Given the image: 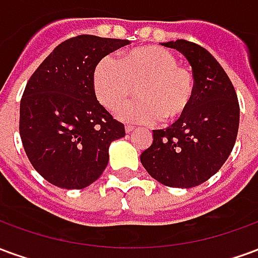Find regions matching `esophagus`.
I'll return each mask as SVG.
<instances>
[{
    "mask_svg": "<svg viewBox=\"0 0 258 258\" xmlns=\"http://www.w3.org/2000/svg\"><path fill=\"white\" fill-rule=\"evenodd\" d=\"M133 131H134V127H133V125H125V133H127V134L133 133Z\"/></svg>",
    "mask_w": 258,
    "mask_h": 258,
    "instance_id": "esophagus-1",
    "label": "esophagus"
}]
</instances>
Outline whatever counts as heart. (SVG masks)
<instances>
[{"label":"heart","mask_w":258,"mask_h":258,"mask_svg":"<svg viewBox=\"0 0 258 258\" xmlns=\"http://www.w3.org/2000/svg\"><path fill=\"white\" fill-rule=\"evenodd\" d=\"M143 101L120 108L124 121L141 124L174 123L189 112L196 81L192 70L177 62L171 51L148 45L124 52L120 62L102 58L94 70L96 98L109 110H116L136 95Z\"/></svg>","instance_id":"1"}]
</instances>
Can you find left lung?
I'll return each mask as SVG.
<instances>
[{"instance_id":"left-lung-1","label":"left lung","mask_w":258,"mask_h":258,"mask_svg":"<svg viewBox=\"0 0 258 258\" xmlns=\"http://www.w3.org/2000/svg\"><path fill=\"white\" fill-rule=\"evenodd\" d=\"M188 59L196 81L194 103L166 130H153L141 163L152 178L171 188H194L227 162L239 128V102L231 80L207 49L186 40L163 42Z\"/></svg>"}]
</instances>
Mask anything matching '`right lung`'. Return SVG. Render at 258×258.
<instances>
[{"mask_svg": "<svg viewBox=\"0 0 258 258\" xmlns=\"http://www.w3.org/2000/svg\"><path fill=\"white\" fill-rule=\"evenodd\" d=\"M128 40L69 38L44 59L26 84L19 133L29 160L55 186L83 189L99 178L109 146L125 135L124 125L96 101L98 62Z\"/></svg>", "mask_w": 258, "mask_h": 258, "instance_id": "obj_1", "label": "right lung"}]
</instances>
